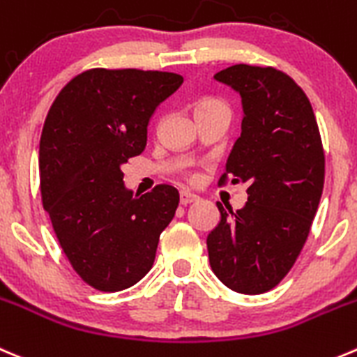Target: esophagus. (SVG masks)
<instances>
[{
  "label": "esophagus",
  "mask_w": 357,
  "mask_h": 357,
  "mask_svg": "<svg viewBox=\"0 0 357 357\" xmlns=\"http://www.w3.org/2000/svg\"><path fill=\"white\" fill-rule=\"evenodd\" d=\"M197 200H199V195H195V193L186 192V190L179 192V202H181L183 206H188V204L197 202Z\"/></svg>",
  "instance_id": "34e87169"
}]
</instances>
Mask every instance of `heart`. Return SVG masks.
<instances>
[{
	"label": "heart",
	"mask_w": 357,
	"mask_h": 357,
	"mask_svg": "<svg viewBox=\"0 0 357 357\" xmlns=\"http://www.w3.org/2000/svg\"><path fill=\"white\" fill-rule=\"evenodd\" d=\"M206 109H221V112L228 113V106L218 99H206V101H200L197 105V112H206Z\"/></svg>",
	"instance_id": "b5f03b06"
}]
</instances>
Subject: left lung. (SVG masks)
Instances as JSON below:
<instances>
[{
    "mask_svg": "<svg viewBox=\"0 0 357 357\" xmlns=\"http://www.w3.org/2000/svg\"><path fill=\"white\" fill-rule=\"evenodd\" d=\"M214 79L242 101V132L220 185L248 183V202L207 235L209 263L227 288L271 291L295 265L317 213L324 185L319 127L305 92L274 68L235 64Z\"/></svg>",
    "mask_w": 357,
    "mask_h": 357,
    "instance_id": "left-lung-1",
    "label": "left lung"
}]
</instances>
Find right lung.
<instances>
[{"mask_svg":"<svg viewBox=\"0 0 357 357\" xmlns=\"http://www.w3.org/2000/svg\"><path fill=\"white\" fill-rule=\"evenodd\" d=\"M183 76L91 69L59 92L40 139L43 207L76 274L99 291H122L150 272L179 193L158 185L134 195L122 165L146 146L155 109Z\"/></svg>","mask_w":357,"mask_h":357,"instance_id":"right-lung-1","label":"right lung"}]
</instances>
